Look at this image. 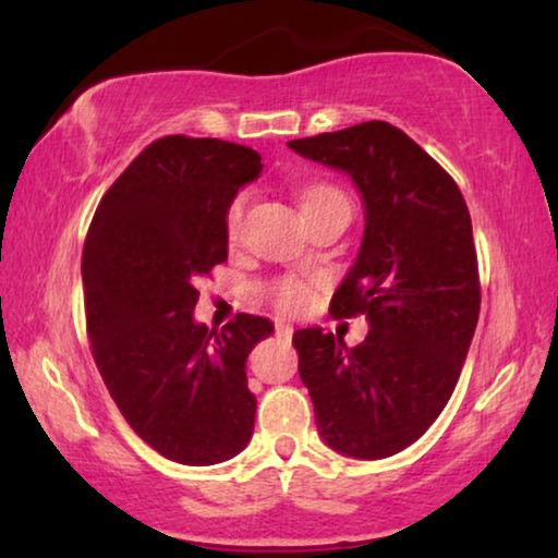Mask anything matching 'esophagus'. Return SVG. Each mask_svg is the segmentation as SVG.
Wrapping results in <instances>:
<instances>
[{"instance_id": "obj_1", "label": "esophagus", "mask_w": 558, "mask_h": 558, "mask_svg": "<svg viewBox=\"0 0 558 558\" xmlns=\"http://www.w3.org/2000/svg\"><path fill=\"white\" fill-rule=\"evenodd\" d=\"M294 335V327L287 325V323H277V338L279 340H292Z\"/></svg>"}]
</instances>
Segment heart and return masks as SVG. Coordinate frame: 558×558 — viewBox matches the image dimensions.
Listing matches in <instances>:
<instances>
[{"label": "heart", "instance_id": "b5f03b06", "mask_svg": "<svg viewBox=\"0 0 558 558\" xmlns=\"http://www.w3.org/2000/svg\"><path fill=\"white\" fill-rule=\"evenodd\" d=\"M300 203H302L304 216H312V213L330 210V208H348L350 210L345 193L335 185H327V182H315V185L304 187ZM246 205H248V193H239L231 201V205H228V210H226L228 239H239ZM269 296L279 310L302 312L312 300V287L300 277H281L269 284Z\"/></svg>", "mask_w": 558, "mask_h": 558}]
</instances>
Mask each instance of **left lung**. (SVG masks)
Returning <instances> with one entry per match:
<instances>
[{"label": "left lung", "instance_id": "obj_1", "mask_svg": "<svg viewBox=\"0 0 558 558\" xmlns=\"http://www.w3.org/2000/svg\"><path fill=\"white\" fill-rule=\"evenodd\" d=\"M353 180L365 228L335 289V315L368 319L361 345L304 327L300 376L323 441L355 460H384L422 437L447 407L480 315L472 220L454 180L386 121L287 142Z\"/></svg>", "mask_w": 558, "mask_h": 558}]
</instances>
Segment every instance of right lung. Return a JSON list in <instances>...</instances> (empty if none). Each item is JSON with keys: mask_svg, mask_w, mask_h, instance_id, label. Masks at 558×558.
<instances>
[{"mask_svg": "<svg viewBox=\"0 0 558 558\" xmlns=\"http://www.w3.org/2000/svg\"><path fill=\"white\" fill-rule=\"evenodd\" d=\"M262 155L223 140L151 142L109 187L83 246L90 353L129 426L167 460L218 464L251 441L246 357L274 325L197 323L195 284L228 258L226 210Z\"/></svg>", "mask_w": 558, "mask_h": 558, "instance_id": "right-lung-1", "label": "right lung"}]
</instances>
